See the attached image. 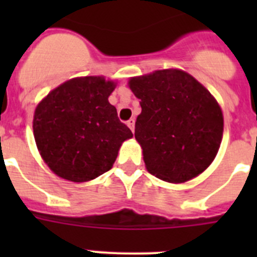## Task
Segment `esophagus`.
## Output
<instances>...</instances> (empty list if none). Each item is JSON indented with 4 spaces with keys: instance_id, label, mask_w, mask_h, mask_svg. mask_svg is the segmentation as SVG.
<instances>
[{
    "instance_id": "34e87169",
    "label": "esophagus",
    "mask_w": 257,
    "mask_h": 257,
    "mask_svg": "<svg viewBox=\"0 0 257 257\" xmlns=\"http://www.w3.org/2000/svg\"><path fill=\"white\" fill-rule=\"evenodd\" d=\"M127 126L130 127L131 131L134 133V130H135V119H134V118H130V119L127 121Z\"/></svg>"
}]
</instances>
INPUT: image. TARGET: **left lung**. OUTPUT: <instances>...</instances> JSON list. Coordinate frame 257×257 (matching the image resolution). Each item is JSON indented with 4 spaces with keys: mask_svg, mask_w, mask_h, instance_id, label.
Segmentation results:
<instances>
[{
    "mask_svg": "<svg viewBox=\"0 0 257 257\" xmlns=\"http://www.w3.org/2000/svg\"><path fill=\"white\" fill-rule=\"evenodd\" d=\"M128 85L140 99L135 138L147 170L169 183H184L205 171L219 151L224 127L212 95L178 69L134 77Z\"/></svg>",
    "mask_w": 257,
    "mask_h": 257,
    "instance_id": "obj_1",
    "label": "left lung"
}]
</instances>
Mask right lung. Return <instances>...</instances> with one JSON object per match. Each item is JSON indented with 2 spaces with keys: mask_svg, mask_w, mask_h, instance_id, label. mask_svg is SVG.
Returning <instances> with one entry per match:
<instances>
[{
  "mask_svg": "<svg viewBox=\"0 0 257 257\" xmlns=\"http://www.w3.org/2000/svg\"><path fill=\"white\" fill-rule=\"evenodd\" d=\"M114 87L103 77L73 78L38 104L36 144L58 176L74 183L100 176L112 169L122 143L133 138L108 101Z\"/></svg>",
  "mask_w": 257,
  "mask_h": 257,
  "instance_id": "1",
  "label": "right lung"
}]
</instances>
